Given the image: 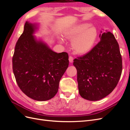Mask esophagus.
Returning <instances> with one entry per match:
<instances>
[{
  "label": "esophagus",
  "instance_id": "34e87169",
  "mask_svg": "<svg viewBox=\"0 0 130 130\" xmlns=\"http://www.w3.org/2000/svg\"><path fill=\"white\" fill-rule=\"evenodd\" d=\"M73 60H74L73 57L72 56H69V62L70 63H72L73 62Z\"/></svg>",
  "mask_w": 130,
  "mask_h": 130
}]
</instances>
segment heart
<instances>
[{
  "mask_svg": "<svg viewBox=\"0 0 130 130\" xmlns=\"http://www.w3.org/2000/svg\"><path fill=\"white\" fill-rule=\"evenodd\" d=\"M88 23L78 24L69 29L66 37L73 40L72 46L74 52L79 55L89 52L95 42L98 36L97 30L94 26H90Z\"/></svg>",
  "mask_w": 130,
  "mask_h": 130,
  "instance_id": "heart-1",
  "label": "heart"
}]
</instances>
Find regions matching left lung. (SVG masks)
Segmentation results:
<instances>
[{"mask_svg": "<svg viewBox=\"0 0 130 130\" xmlns=\"http://www.w3.org/2000/svg\"><path fill=\"white\" fill-rule=\"evenodd\" d=\"M99 37L100 42L89 52L73 62L79 94L90 101L99 100L113 91L123 68L119 44L113 34L108 31Z\"/></svg>", "mask_w": 130, "mask_h": 130, "instance_id": "obj_1", "label": "left lung"}]
</instances>
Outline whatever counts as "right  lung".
Masks as SVG:
<instances>
[{
    "label": "right lung",
    "instance_id": "add662e5",
    "mask_svg": "<svg viewBox=\"0 0 130 130\" xmlns=\"http://www.w3.org/2000/svg\"><path fill=\"white\" fill-rule=\"evenodd\" d=\"M37 26L26 22L15 46L12 69L18 87L37 101L53 98L69 65L68 54L57 53L33 34Z\"/></svg>",
    "mask_w": 130,
    "mask_h": 130
}]
</instances>
